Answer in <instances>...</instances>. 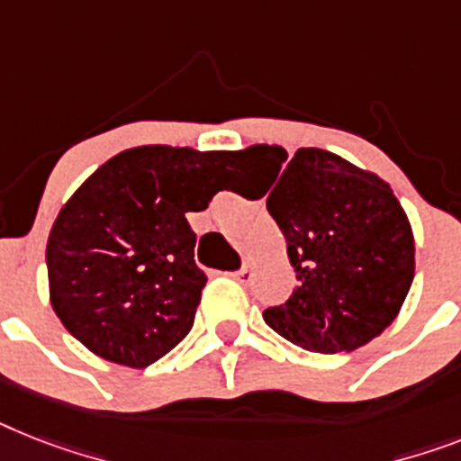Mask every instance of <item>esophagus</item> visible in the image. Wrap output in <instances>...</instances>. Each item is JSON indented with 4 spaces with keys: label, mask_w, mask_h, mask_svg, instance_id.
Listing matches in <instances>:
<instances>
[{
    "label": "esophagus",
    "mask_w": 461,
    "mask_h": 461,
    "mask_svg": "<svg viewBox=\"0 0 461 461\" xmlns=\"http://www.w3.org/2000/svg\"><path fill=\"white\" fill-rule=\"evenodd\" d=\"M230 276H233L238 283H249V280H252V266H249V264L240 266L238 271H233Z\"/></svg>",
    "instance_id": "1"
}]
</instances>
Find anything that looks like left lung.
Here are the masks:
<instances>
[{"mask_svg": "<svg viewBox=\"0 0 461 461\" xmlns=\"http://www.w3.org/2000/svg\"><path fill=\"white\" fill-rule=\"evenodd\" d=\"M238 158L273 169L266 207L296 273L290 299L264 311L266 325L315 353L356 351L379 337L414 277L412 228L389 184L321 148L296 150L285 167L277 146Z\"/></svg>", "mask_w": 461, "mask_h": 461, "instance_id": "obj_1", "label": "left lung"}]
</instances>
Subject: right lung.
Instances as JSON below:
<instances>
[{
	"label": "right lung",
	"mask_w": 461,
	"mask_h": 461,
	"mask_svg": "<svg viewBox=\"0 0 461 461\" xmlns=\"http://www.w3.org/2000/svg\"><path fill=\"white\" fill-rule=\"evenodd\" d=\"M235 159L140 146L79 185L47 242L51 306L75 339L136 370L184 341L207 283L185 214L207 209Z\"/></svg>",
	"instance_id": "add662e5"
}]
</instances>
